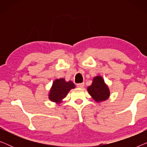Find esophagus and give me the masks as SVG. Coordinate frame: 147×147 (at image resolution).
<instances>
[{
	"label": "esophagus",
	"instance_id": "1",
	"mask_svg": "<svg viewBox=\"0 0 147 147\" xmlns=\"http://www.w3.org/2000/svg\"><path fill=\"white\" fill-rule=\"evenodd\" d=\"M84 86V83H80V84H77V87L78 88H83Z\"/></svg>",
	"mask_w": 147,
	"mask_h": 147
}]
</instances>
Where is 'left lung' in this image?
<instances>
[{"label":"left lung","instance_id":"left-lung-1","mask_svg":"<svg viewBox=\"0 0 147 147\" xmlns=\"http://www.w3.org/2000/svg\"><path fill=\"white\" fill-rule=\"evenodd\" d=\"M88 91L92 98L98 102L104 101L110 96V90L100 76L94 78L92 85L88 86Z\"/></svg>","mask_w":147,"mask_h":147}]
</instances>
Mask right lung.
<instances>
[{"instance_id": "obj_1", "label": "right lung", "mask_w": 147, "mask_h": 147, "mask_svg": "<svg viewBox=\"0 0 147 147\" xmlns=\"http://www.w3.org/2000/svg\"><path fill=\"white\" fill-rule=\"evenodd\" d=\"M75 87V85L71 81L67 82L63 78L55 80L50 90L49 100L52 102L60 103L61 100L66 97L69 90Z\"/></svg>"}]
</instances>
